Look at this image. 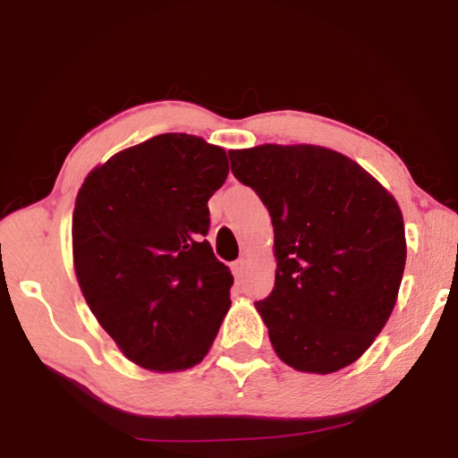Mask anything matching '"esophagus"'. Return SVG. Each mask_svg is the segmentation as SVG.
Here are the masks:
<instances>
[{"label":"esophagus","mask_w":458,"mask_h":458,"mask_svg":"<svg viewBox=\"0 0 458 458\" xmlns=\"http://www.w3.org/2000/svg\"><path fill=\"white\" fill-rule=\"evenodd\" d=\"M246 271H248V262L246 260L240 259V260L233 262V275H235L237 281H243V277H246Z\"/></svg>","instance_id":"34e87169"}]
</instances>
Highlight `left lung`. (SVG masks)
I'll return each mask as SVG.
<instances>
[{
	"instance_id": "obj_1",
	"label": "left lung",
	"mask_w": 458,
	"mask_h": 458,
	"mask_svg": "<svg viewBox=\"0 0 458 458\" xmlns=\"http://www.w3.org/2000/svg\"><path fill=\"white\" fill-rule=\"evenodd\" d=\"M275 233V287L254 302L273 350L302 373L352 365L386 327L406 262L403 210L359 162L310 143L229 149Z\"/></svg>"
}]
</instances>
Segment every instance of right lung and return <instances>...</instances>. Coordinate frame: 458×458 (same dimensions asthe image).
<instances>
[{
	"label": "right lung",
	"mask_w": 458,
	"mask_h": 458,
	"mask_svg": "<svg viewBox=\"0 0 458 458\" xmlns=\"http://www.w3.org/2000/svg\"><path fill=\"white\" fill-rule=\"evenodd\" d=\"M227 152L165 133L87 174L72 212V265L85 302L131 362L156 373L196 367L231 306L233 275L215 259L208 199Z\"/></svg>",
	"instance_id": "add662e5"
}]
</instances>
